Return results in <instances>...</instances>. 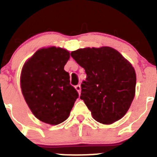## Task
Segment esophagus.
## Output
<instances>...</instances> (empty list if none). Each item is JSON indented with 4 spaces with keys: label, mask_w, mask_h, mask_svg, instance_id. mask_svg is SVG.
Returning <instances> with one entry per match:
<instances>
[{
    "label": "esophagus",
    "mask_w": 157,
    "mask_h": 157,
    "mask_svg": "<svg viewBox=\"0 0 157 157\" xmlns=\"http://www.w3.org/2000/svg\"><path fill=\"white\" fill-rule=\"evenodd\" d=\"M75 89L77 90V92H78L79 93H80V90H81V87H80V85H77V86H75Z\"/></svg>",
    "instance_id": "esophagus-1"
}]
</instances>
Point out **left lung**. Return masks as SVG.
Returning <instances> with one entry per match:
<instances>
[{
	"label": "left lung",
	"instance_id": "1",
	"mask_svg": "<svg viewBox=\"0 0 157 157\" xmlns=\"http://www.w3.org/2000/svg\"><path fill=\"white\" fill-rule=\"evenodd\" d=\"M71 56L86 74L81 83L80 99L93 118L105 124L121 119L135 93L136 74L132 65L110 47L80 48Z\"/></svg>",
	"mask_w": 157,
	"mask_h": 157
}]
</instances>
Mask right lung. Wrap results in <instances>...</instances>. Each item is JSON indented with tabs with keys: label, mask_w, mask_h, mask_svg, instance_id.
Here are the masks:
<instances>
[{
	"label": "right lung",
	"mask_w": 157,
	"mask_h": 157,
	"mask_svg": "<svg viewBox=\"0 0 157 157\" xmlns=\"http://www.w3.org/2000/svg\"><path fill=\"white\" fill-rule=\"evenodd\" d=\"M70 58L65 49L56 47L37 51L23 66L22 93L33 115L43 122L56 125L69 116L79 94L64 70Z\"/></svg>",
	"instance_id": "obj_1"
}]
</instances>
